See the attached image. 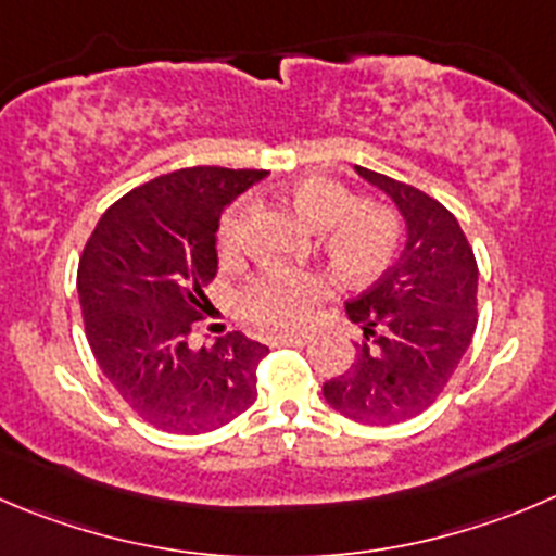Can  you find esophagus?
<instances>
[{
  "mask_svg": "<svg viewBox=\"0 0 556 556\" xmlns=\"http://www.w3.org/2000/svg\"><path fill=\"white\" fill-rule=\"evenodd\" d=\"M275 343H283V346H305L311 343L308 332H287V336H275Z\"/></svg>",
  "mask_w": 556,
  "mask_h": 556,
  "instance_id": "34e87169",
  "label": "esophagus"
}]
</instances>
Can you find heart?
<instances>
[{
  "label": "heart",
  "mask_w": 556,
  "mask_h": 556,
  "mask_svg": "<svg viewBox=\"0 0 556 556\" xmlns=\"http://www.w3.org/2000/svg\"><path fill=\"white\" fill-rule=\"evenodd\" d=\"M294 213L319 229V248L341 281L368 287L382 278L404 242V218L393 204L357 199L332 177H303L287 190ZM253 218L251 199H240L226 210L218 226V253L237 262L245 253L248 224ZM330 298V281L321 273L269 267L253 275L237 294V311L251 325L269 330L300 327Z\"/></svg>",
  "instance_id": "heart-1"
}]
</instances>
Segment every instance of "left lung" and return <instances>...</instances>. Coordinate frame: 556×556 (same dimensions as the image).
Masks as SVG:
<instances>
[{
  "mask_svg": "<svg viewBox=\"0 0 556 556\" xmlns=\"http://www.w3.org/2000/svg\"><path fill=\"white\" fill-rule=\"evenodd\" d=\"M406 220L399 262L346 314L363 327L352 368L325 382V401L366 426L409 420L437 401L478 325V262L456 215L422 190L354 166Z\"/></svg>",
  "mask_w": 556,
  "mask_h": 556,
  "instance_id": "left-lung-1",
  "label": "left lung"
}]
</instances>
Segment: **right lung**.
Returning a JSON list of instances; mask_svg holds the SVG:
<instances>
[{"label": "right lung", "instance_id": "obj_1", "mask_svg": "<svg viewBox=\"0 0 556 556\" xmlns=\"http://www.w3.org/2000/svg\"><path fill=\"white\" fill-rule=\"evenodd\" d=\"M267 177L262 168L193 166L125 193L94 226L78 262V300L94 361L150 426L204 433L256 401L269 349L242 332L190 343L218 273L215 231L231 199Z\"/></svg>", "mask_w": 556, "mask_h": 556}]
</instances>
